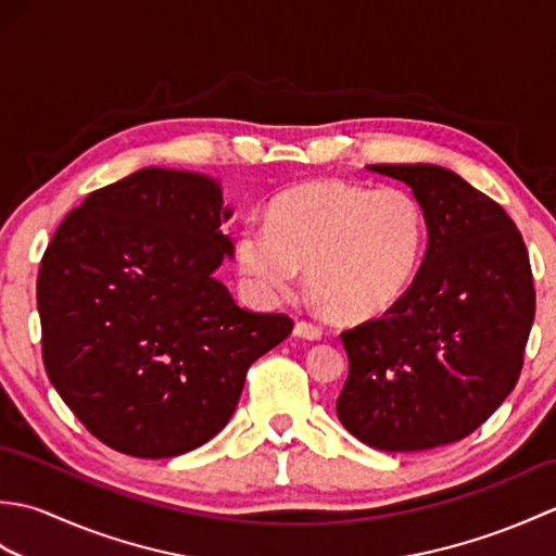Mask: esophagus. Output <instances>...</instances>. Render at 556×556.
Returning a JSON list of instances; mask_svg holds the SVG:
<instances>
[{
	"mask_svg": "<svg viewBox=\"0 0 556 556\" xmlns=\"http://www.w3.org/2000/svg\"><path fill=\"white\" fill-rule=\"evenodd\" d=\"M293 337L308 339V341H320L323 329L311 325V323H303V320H301V323H296V327H293Z\"/></svg>",
	"mask_w": 556,
	"mask_h": 556,
	"instance_id": "obj_1",
	"label": "esophagus"
}]
</instances>
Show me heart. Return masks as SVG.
<instances>
[{
	"label": "heart",
	"mask_w": 556,
	"mask_h": 556,
	"mask_svg": "<svg viewBox=\"0 0 556 556\" xmlns=\"http://www.w3.org/2000/svg\"><path fill=\"white\" fill-rule=\"evenodd\" d=\"M425 243L422 210L401 188L313 179L267 207V227L236 233V269L248 291L271 301L305 269L315 303L339 323L392 311L416 277Z\"/></svg>",
	"instance_id": "heart-1"
}]
</instances>
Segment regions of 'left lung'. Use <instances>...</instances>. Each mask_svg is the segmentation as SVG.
<instances>
[{"label": "left lung", "mask_w": 556, "mask_h": 556, "mask_svg": "<svg viewBox=\"0 0 556 556\" xmlns=\"http://www.w3.org/2000/svg\"><path fill=\"white\" fill-rule=\"evenodd\" d=\"M404 181L428 248L392 311L341 334V425L380 452L464 440L511 394L535 317L521 231L492 198L437 164H370Z\"/></svg>", "instance_id": "obj_1"}]
</instances>
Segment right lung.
Masks as SVG:
<instances>
[{"mask_svg":"<svg viewBox=\"0 0 556 556\" xmlns=\"http://www.w3.org/2000/svg\"><path fill=\"white\" fill-rule=\"evenodd\" d=\"M233 215L212 176L146 167L90 193L42 255V361L74 416L116 452L169 458L210 442L245 372L293 329L215 277Z\"/></svg>","mask_w":556,"mask_h":556,"instance_id":"obj_1","label":"right lung"}]
</instances>
